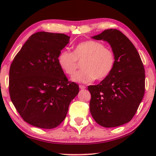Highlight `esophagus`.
I'll return each mask as SVG.
<instances>
[{
    "label": "esophagus",
    "mask_w": 156,
    "mask_h": 156,
    "mask_svg": "<svg viewBox=\"0 0 156 156\" xmlns=\"http://www.w3.org/2000/svg\"><path fill=\"white\" fill-rule=\"evenodd\" d=\"M80 88L81 89H86V87H85L84 85L80 84Z\"/></svg>",
    "instance_id": "esophagus-1"
}]
</instances>
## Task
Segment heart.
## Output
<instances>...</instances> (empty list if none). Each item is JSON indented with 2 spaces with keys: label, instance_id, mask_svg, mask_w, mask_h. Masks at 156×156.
I'll list each match as a JSON object with an SVG mask.
<instances>
[{
  "label": "heart",
  "instance_id": "heart-1",
  "mask_svg": "<svg viewBox=\"0 0 156 156\" xmlns=\"http://www.w3.org/2000/svg\"><path fill=\"white\" fill-rule=\"evenodd\" d=\"M81 69L72 80L89 83L107 77L114 69L115 57L113 51L95 40L83 41L74 47L73 52L63 50L57 57L59 66L65 74L72 76L81 62Z\"/></svg>",
  "mask_w": 156,
  "mask_h": 156
}]
</instances>
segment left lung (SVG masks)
<instances>
[{
  "label": "left lung",
  "mask_w": 156,
  "mask_h": 156,
  "mask_svg": "<svg viewBox=\"0 0 156 156\" xmlns=\"http://www.w3.org/2000/svg\"><path fill=\"white\" fill-rule=\"evenodd\" d=\"M92 38L108 42L115 65L107 77L88 87L89 110L96 122L106 128L116 127L133 119L145 93V69L137 50L116 29H107Z\"/></svg>",
  "instance_id": "1"
}]
</instances>
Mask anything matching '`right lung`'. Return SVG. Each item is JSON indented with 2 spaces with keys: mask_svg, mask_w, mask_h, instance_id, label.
<instances>
[{
  "mask_svg": "<svg viewBox=\"0 0 156 156\" xmlns=\"http://www.w3.org/2000/svg\"><path fill=\"white\" fill-rule=\"evenodd\" d=\"M69 37L62 33L33 34L10 65V99L23 120L33 126L51 129L59 126L80 91L57 62Z\"/></svg>",
  "mask_w": 156,
  "mask_h": 156,
  "instance_id": "right-lung-1",
  "label": "right lung"
}]
</instances>
